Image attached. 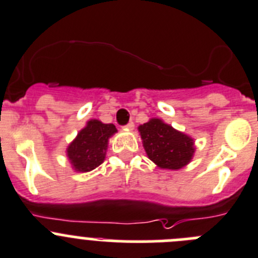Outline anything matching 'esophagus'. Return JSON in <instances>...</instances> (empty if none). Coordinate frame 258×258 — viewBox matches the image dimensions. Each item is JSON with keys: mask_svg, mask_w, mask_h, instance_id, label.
Wrapping results in <instances>:
<instances>
[{"mask_svg": "<svg viewBox=\"0 0 258 258\" xmlns=\"http://www.w3.org/2000/svg\"><path fill=\"white\" fill-rule=\"evenodd\" d=\"M134 127H135L134 122H128V123H127L126 126H124V128L128 130V131H132V130H134Z\"/></svg>", "mask_w": 258, "mask_h": 258, "instance_id": "1", "label": "esophagus"}]
</instances>
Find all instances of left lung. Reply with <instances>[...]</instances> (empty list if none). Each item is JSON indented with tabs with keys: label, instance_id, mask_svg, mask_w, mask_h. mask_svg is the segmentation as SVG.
Wrapping results in <instances>:
<instances>
[{
	"label": "left lung",
	"instance_id": "8db88e82",
	"mask_svg": "<svg viewBox=\"0 0 258 258\" xmlns=\"http://www.w3.org/2000/svg\"><path fill=\"white\" fill-rule=\"evenodd\" d=\"M143 145L151 162L163 169L177 170L186 167L195 154L194 139L177 131L159 118L139 126Z\"/></svg>",
	"mask_w": 258,
	"mask_h": 258
}]
</instances>
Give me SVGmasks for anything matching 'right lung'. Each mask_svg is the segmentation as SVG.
I'll return each mask as SVG.
<instances>
[{
  "mask_svg": "<svg viewBox=\"0 0 258 258\" xmlns=\"http://www.w3.org/2000/svg\"><path fill=\"white\" fill-rule=\"evenodd\" d=\"M117 132L114 124L90 119L67 148V158L76 172H90L105 159L109 137Z\"/></svg>",
  "mask_w": 258,
  "mask_h": 258,
  "instance_id": "right-lung-1",
  "label": "right lung"
}]
</instances>
